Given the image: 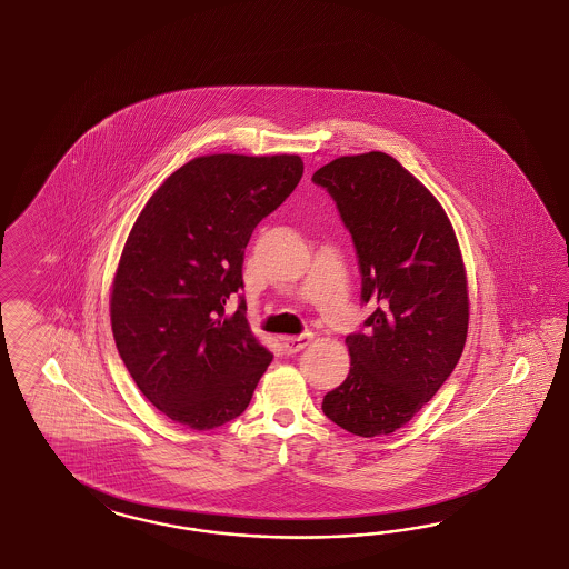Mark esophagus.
Returning a JSON list of instances; mask_svg holds the SVG:
<instances>
[{
	"mask_svg": "<svg viewBox=\"0 0 569 569\" xmlns=\"http://www.w3.org/2000/svg\"><path fill=\"white\" fill-rule=\"evenodd\" d=\"M281 342H283V348H286V352H288V355H296V352H300L302 348H307V346H309L310 333L288 336V338H283Z\"/></svg>",
	"mask_w": 569,
	"mask_h": 569,
	"instance_id": "34e87169",
	"label": "esophagus"
}]
</instances>
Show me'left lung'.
<instances>
[{"label": "left lung", "mask_w": 569, "mask_h": 569, "mask_svg": "<svg viewBox=\"0 0 569 569\" xmlns=\"http://www.w3.org/2000/svg\"><path fill=\"white\" fill-rule=\"evenodd\" d=\"M336 202L359 259L361 305L346 336L348 378L323 413L362 438L413 419L452 373L469 321L466 267L438 200L392 156H342L312 174Z\"/></svg>", "instance_id": "8db88e82"}]
</instances>
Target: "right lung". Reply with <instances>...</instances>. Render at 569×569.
<instances>
[{
    "label": "right lung",
    "mask_w": 569,
    "mask_h": 569,
    "mask_svg": "<svg viewBox=\"0 0 569 569\" xmlns=\"http://www.w3.org/2000/svg\"><path fill=\"white\" fill-rule=\"evenodd\" d=\"M305 172L293 154L193 158L133 224L110 298L122 362L160 413L212 430L246 411L273 355L252 336L243 250ZM241 298L233 316L229 297Z\"/></svg>",
    "instance_id": "add662e5"
}]
</instances>
